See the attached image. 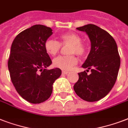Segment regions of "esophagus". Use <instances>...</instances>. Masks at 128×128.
<instances>
[{
	"label": "esophagus",
	"mask_w": 128,
	"mask_h": 128,
	"mask_svg": "<svg viewBox=\"0 0 128 128\" xmlns=\"http://www.w3.org/2000/svg\"><path fill=\"white\" fill-rule=\"evenodd\" d=\"M69 73L68 71H62V74H68Z\"/></svg>",
	"instance_id": "34e87169"
}]
</instances>
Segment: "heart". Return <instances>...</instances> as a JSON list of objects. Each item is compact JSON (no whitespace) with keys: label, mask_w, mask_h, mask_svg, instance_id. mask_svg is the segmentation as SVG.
Segmentation results:
<instances>
[{"label":"heart","mask_w":128,"mask_h":128,"mask_svg":"<svg viewBox=\"0 0 128 128\" xmlns=\"http://www.w3.org/2000/svg\"><path fill=\"white\" fill-rule=\"evenodd\" d=\"M61 44L70 45L68 54H76L78 56L85 55L87 48L84 43L82 42L81 37L76 33L67 32L62 34L60 36ZM61 44L59 42L54 39H48L46 41L44 46L46 52L48 54L54 56L58 53L61 48ZM77 63V58L74 55L67 56H58L53 60V64L55 67L61 70H69Z\"/></svg>","instance_id":"b5f03b06"}]
</instances>
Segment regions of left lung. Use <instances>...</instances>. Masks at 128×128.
Returning <instances> with one entry per match:
<instances>
[{
	"mask_svg": "<svg viewBox=\"0 0 128 128\" xmlns=\"http://www.w3.org/2000/svg\"><path fill=\"white\" fill-rule=\"evenodd\" d=\"M85 32L91 42V50L82 65L91 70L78 73L79 79L74 86L77 95L87 102L98 101L105 97L114 86L120 66L115 40L106 30L94 24L77 28Z\"/></svg>",
	"mask_w": 128,
	"mask_h": 128,
	"instance_id": "obj_1",
	"label": "left lung"
}]
</instances>
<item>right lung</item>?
<instances>
[{"label":"right lung","instance_id":"add662e5","mask_svg":"<svg viewBox=\"0 0 128 128\" xmlns=\"http://www.w3.org/2000/svg\"><path fill=\"white\" fill-rule=\"evenodd\" d=\"M50 27L36 24L13 40L8 68L13 85L21 97L32 104L44 102L52 93V85L62 74L60 68L47 70L52 60L44 44L52 34Z\"/></svg>","mask_w":128,"mask_h":128}]
</instances>
